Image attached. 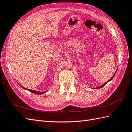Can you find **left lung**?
Masks as SVG:
<instances>
[{
	"instance_id": "left-lung-1",
	"label": "left lung",
	"mask_w": 132,
	"mask_h": 132,
	"mask_svg": "<svg viewBox=\"0 0 132 132\" xmlns=\"http://www.w3.org/2000/svg\"><path fill=\"white\" fill-rule=\"evenodd\" d=\"M116 72H117V71H116ZM116 72H115V73H114V75H113V76H112V77H111V79H110V80H109V81H107V82H105V84H103V85H101V86H100V87H96V88H95V89H100V88H101V87H103V86H104V85H106V84H107V83H108V82H109V81H111V80H112V79H113V77H114V76H115V75H116Z\"/></svg>"
}]
</instances>
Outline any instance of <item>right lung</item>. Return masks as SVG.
<instances>
[{
  "instance_id": "add662e5",
  "label": "right lung",
  "mask_w": 132,
  "mask_h": 132,
  "mask_svg": "<svg viewBox=\"0 0 132 132\" xmlns=\"http://www.w3.org/2000/svg\"><path fill=\"white\" fill-rule=\"evenodd\" d=\"M20 86H21L23 89H25V90H28L29 92H31V93H34V94H38V95H40V94H45V93H46V92H37V91H35V90H30V89H26V88H25V87H23L22 86H21V85H19Z\"/></svg>"
}]
</instances>
